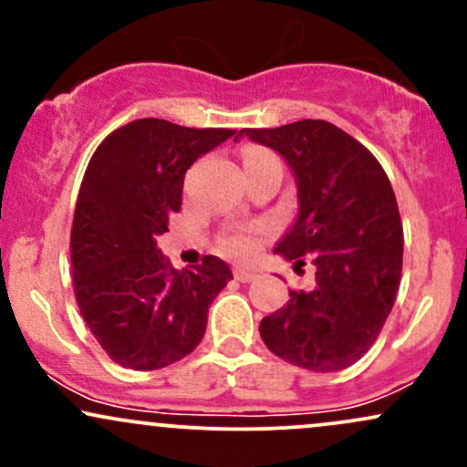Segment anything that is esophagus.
<instances>
[{
  "mask_svg": "<svg viewBox=\"0 0 467 467\" xmlns=\"http://www.w3.org/2000/svg\"><path fill=\"white\" fill-rule=\"evenodd\" d=\"M233 275H234V278H237V281H241V283H250V281H254V278H256V272L245 270V267H234Z\"/></svg>",
  "mask_w": 467,
  "mask_h": 467,
  "instance_id": "esophagus-1",
  "label": "esophagus"
}]
</instances>
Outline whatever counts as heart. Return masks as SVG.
<instances>
[{
  "label": "heart",
  "mask_w": 467,
  "mask_h": 467,
  "mask_svg": "<svg viewBox=\"0 0 467 467\" xmlns=\"http://www.w3.org/2000/svg\"><path fill=\"white\" fill-rule=\"evenodd\" d=\"M272 160H276V155L265 151V149H248L244 162L245 166H250L259 162H272ZM261 234H264V226H244L223 234L219 245H222V250L226 252L228 256H233V259H250V256H254L256 250H259Z\"/></svg>",
  "instance_id": "heart-1"
}]
</instances>
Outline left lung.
I'll list each match as a JSON object with an SVG mask.
<instances>
[{
	"label": "left lung",
	"mask_w": 467,
	"mask_h": 467,
	"mask_svg": "<svg viewBox=\"0 0 467 467\" xmlns=\"http://www.w3.org/2000/svg\"><path fill=\"white\" fill-rule=\"evenodd\" d=\"M239 136L275 149L296 175V223L275 252L316 265V287L289 292L261 320L265 347L289 364L329 373L351 367L387 323L401 278L404 230L382 164L327 120H298Z\"/></svg>",
	"instance_id": "1"
}]
</instances>
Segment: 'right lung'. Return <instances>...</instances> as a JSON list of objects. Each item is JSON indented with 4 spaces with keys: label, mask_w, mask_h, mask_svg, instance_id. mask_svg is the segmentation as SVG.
<instances>
[{
    "label": "right lung",
    "mask_w": 467,
    "mask_h": 467,
    "mask_svg": "<svg viewBox=\"0 0 467 467\" xmlns=\"http://www.w3.org/2000/svg\"><path fill=\"white\" fill-rule=\"evenodd\" d=\"M234 133L140 118L111 131L85 169L69 234L74 296L120 367H169L202 342L230 267L206 254L200 265L175 270L155 239L180 213L191 164Z\"/></svg>",
    "instance_id": "obj_1"
}]
</instances>
